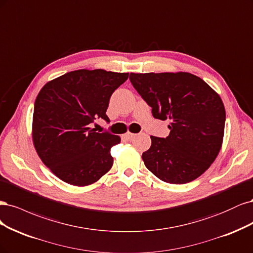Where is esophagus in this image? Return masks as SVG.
Segmentation results:
<instances>
[{
    "mask_svg": "<svg viewBox=\"0 0 253 253\" xmlns=\"http://www.w3.org/2000/svg\"><path fill=\"white\" fill-rule=\"evenodd\" d=\"M136 134L135 133H132V132H126L124 134V137L127 138V140H132V138L135 136Z\"/></svg>",
    "mask_w": 253,
    "mask_h": 253,
    "instance_id": "34e87169",
    "label": "esophagus"
}]
</instances>
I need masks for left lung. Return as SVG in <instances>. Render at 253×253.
<instances>
[{"instance_id": "left-lung-1", "label": "left lung", "mask_w": 253, "mask_h": 253, "mask_svg": "<svg viewBox=\"0 0 253 253\" xmlns=\"http://www.w3.org/2000/svg\"><path fill=\"white\" fill-rule=\"evenodd\" d=\"M130 82L152 108L170 122L166 138L150 135L145 166L163 182L186 184L201 176L222 148L226 111L221 96L189 72L130 73Z\"/></svg>"}]
</instances>
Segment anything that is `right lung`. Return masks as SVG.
<instances>
[{
	"label": "right lung",
	"instance_id": "add662e5",
	"mask_svg": "<svg viewBox=\"0 0 253 253\" xmlns=\"http://www.w3.org/2000/svg\"><path fill=\"white\" fill-rule=\"evenodd\" d=\"M129 73L79 69L47 82L35 103L32 142L40 159L63 182L84 187L108 172L111 148L121 137L95 132V119L109 121L106 111L116 89Z\"/></svg>",
	"mask_w": 253,
	"mask_h": 253
}]
</instances>
